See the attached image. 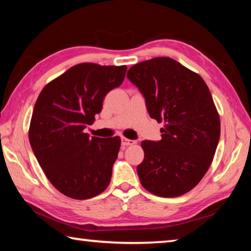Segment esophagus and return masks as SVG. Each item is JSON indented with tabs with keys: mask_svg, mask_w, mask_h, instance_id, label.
I'll return each mask as SVG.
<instances>
[{
	"mask_svg": "<svg viewBox=\"0 0 251 251\" xmlns=\"http://www.w3.org/2000/svg\"><path fill=\"white\" fill-rule=\"evenodd\" d=\"M134 144H135V141H131V139L125 138V137L122 138V147L123 148H125L127 146H130V145H134Z\"/></svg>",
	"mask_w": 251,
	"mask_h": 251,
	"instance_id": "1",
	"label": "esophagus"
}]
</instances>
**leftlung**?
<instances>
[{"label":"left lung","mask_w":251,"mask_h":251,"mask_svg":"<svg viewBox=\"0 0 251 251\" xmlns=\"http://www.w3.org/2000/svg\"><path fill=\"white\" fill-rule=\"evenodd\" d=\"M127 77L145 97L150 116L164 123L159 142H142L141 184L159 197L190 192L209 169L220 137L209 88L201 75L171 57L135 64Z\"/></svg>","instance_id":"8db88e82"}]
</instances>
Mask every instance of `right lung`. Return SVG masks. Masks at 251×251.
Returning a JSON list of instances; mask_svg holds the SVG:
<instances>
[{"label": "right lung", "instance_id": "add662e5", "mask_svg": "<svg viewBox=\"0 0 251 251\" xmlns=\"http://www.w3.org/2000/svg\"><path fill=\"white\" fill-rule=\"evenodd\" d=\"M127 66L80 63L41 91L28 139L45 176L59 193L83 201L107 188L121 137H90L86 125L101 112L105 96L124 80Z\"/></svg>", "mask_w": 251, "mask_h": 251}]
</instances>
